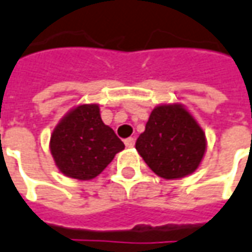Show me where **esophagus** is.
Instances as JSON below:
<instances>
[{
  "label": "esophagus",
  "instance_id": "1",
  "mask_svg": "<svg viewBox=\"0 0 252 252\" xmlns=\"http://www.w3.org/2000/svg\"><path fill=\"white\" fill-rule=\"evenodd\" d=\"M134 144H136V140H134L133 137H129V138H126V140H125V145H126L127 148H133V147H134Z\"/></svg>",
  "mask_w": 252,
  "mask_h": 252
}]
</instances>
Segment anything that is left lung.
Masks as SVG:
<instances>
[{
	"label": "left lung",
	"instance_id": "1",
	"mask_svg": "<svg viewBox=\"0 0 252 252\" xmlns=\"http://www.w3.org/2000/svg\"><path fill=\"white\" fill-rule=\"evenodd\" d=\"M136 149L155 174L176 180L199 167L206 151V136L182 105H159L137 138Z\"/></svg>",
	"mask_w": 252,
	"mask_h": 252
}]
</instances>
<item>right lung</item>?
Masks as SVG:
<instances>
[{
	"label": "right lung",
	"instance_id": "obj_1",
	"mask_svg": "<svg viewBox=\"0 0 252 252\" xmlns=\"http://www.w3.org/2000/svg\"><path fill=\"white\" fill-rule=\"evenodd\" d=\"M123 148L121 138L101 121L97 104H83L70 111L50 136L56 166L76 180L98 176Z\"/></svg>",
	"mask_w": 252,
	"mask_h": 252
}]
</instances>
